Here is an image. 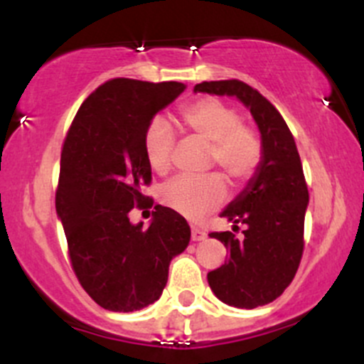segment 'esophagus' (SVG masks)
I'll use <instances>...</instances> for the list:
<instances>
[{
	"mask_svg": "<svg viewBox=\"0 0 364 364\" xmlns=\"http://www.w3.org/2000/svg\"><path fill=\"white\" fill-rule=\"evenodd\" d=\"M205 232L199 227H192V241H204Z\"/></svg>",
	"mask_w": 364,
	"mask_h": 364,
	"instance_id": "esophagus-1",
	"label": "esophagus"
}]
</instances>
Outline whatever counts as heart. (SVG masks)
<instances>
[{"instance_id":"obj_1","label":"heart","mask_w":364,"mask_h":364,"mask_svg":"<svg viewBox=\"0 0 364 364\" xmlns=\"http://www.w3.org/2000/svg\"><path fill=\"white\" fill-rule=\"evenodd\" d=\"M186 130L209 144V165L222 168L232 185L250 179L262 160V142L250 127L241 123L236 109L216 98H199L181 111ZM176 135L160 117L149 121L144 132V153L149 167L159 174L171 168ZM225 199V185L218 174L203 178H176L161 188V203L181 216L197 220Z\"/></svg>"}]
</instances>
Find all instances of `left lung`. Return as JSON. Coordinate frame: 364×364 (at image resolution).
Here are the masks:
<instances>
[{"mask_svg":"<svg viewBox=\"0 0 364 364\" xmlns=\"http://www.w3.org/2000/svg\"><path fill=\"white\" fill-rule=\"evenodd\" d=\"M196 93L236 97L260 132L262 160L247 188L220 216L245 225V236L211 232L229 250V259L208 273L211 291L236 308L262 306L282 296L303 255L304 213L308 188L294 137L282 114L267 98L241 80H211L193 87Z\"/></svg>","mask_w":364,"mask_h":364,"instance_id":"8db88e82","label":"left lung"}]
</instances>
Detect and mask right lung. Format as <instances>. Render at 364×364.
Segmentation results:
<instances>
[{"label": "right lung", "mask_w": 364, "mask_h": 364, "mask_svg": "<svg viewBox=\"0 0 364 364\" xmlns=\"http://www.w3.org/2000/svg\"><path fill=\"white\" fill-rule=\"evenodd\" d=\"M183 82L112 79L82 102L61 151L56 213L84 291L109 311H135L164 292L168 264L190 243V225L156 204L148 229L128 213L151 208L144 132L185 91Z\"/></svg>", "instance_id": "add662e5"}]
</instances>
